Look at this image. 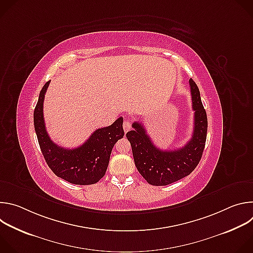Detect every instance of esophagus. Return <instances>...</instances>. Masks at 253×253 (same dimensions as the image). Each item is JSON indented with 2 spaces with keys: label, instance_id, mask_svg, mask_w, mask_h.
<instances>
[{
  "label": "esophagus",
  "instance_id": "esophagus-1",
  "mask_svg": "<svg viewBox=\"0 0 253 253\" xmlns=\"http://www.w3.org/2000/svg\"><path fill=\"white\" fill-rule=\"evenodd\" d=\"M123 129H124V132H125V133H127V132L131 129V123H130L128 120H126V121L123 122Z\"/></svg>",
  "mask_w": 253,
  "mask_h": 253
}]
</instances>
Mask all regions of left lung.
I'll list each match as a JSON object with an SVG mask.
<instances>
[{
    "label": "left lung",
    "mask_w": 253,
    "mask_h": 253,
    "mask_svg": "<svg viewBox=\"0 0 253 253\" xmlns=\"http://www.w3.org/2000/svg\"><path fill=\"white\" fill-rule=\"evenodd\" d=\"M189 85L194 128L191 139L183 147L174 150L157 148L146 129L139 122H134L133 130L126 134L131 144L136 168L151 185L164 186L184 178L196 168L202 157L207 135V116L197 85L192 79L189 80Z\"/></svg>",
    "instance_id": "8db88e82"
}]
</instances>
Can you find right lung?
I'll return each mask as SVG.
<instances>
[{
    "mask_svg": "<svg viewBox=\"0 0 253 253\" xmlns=\"http://www.w3.org/2000/svg\"><path fill=\"white\" fill-rule=\"evenodd\" d=\"M50 82L43 86L34 111L35 131L43 156L51 170L66 181L77 185L95 184L106 173L115 143L124 136L123 118L97 129L77 148L60 147L50 139L44 121L43 103Z\"/></svg>",
    "mask_w": 253,
    "mask_h": 253,
    "instance_id": "1",
    "label": "right lung"
}]
</instances>
